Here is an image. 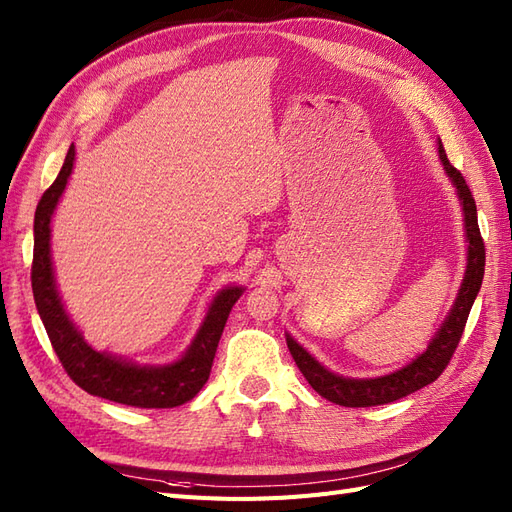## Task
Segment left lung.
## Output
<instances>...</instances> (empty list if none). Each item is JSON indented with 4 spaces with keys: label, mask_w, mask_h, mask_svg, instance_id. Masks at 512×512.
<instances>
[{
    "label": "left lung",
    "mask_w": 512,
    "mask_h": 512,
    "mask_svg": "<svg viewBox=\"0 0 512 512\" xmlns=\"http://www.w3.org/2000/svg\"><path fill=\"white\" fill-rule=\"evenodd\" d=\"M438 153H440V162L446 170V175L451 177L463 207V222H466V241H468V265H466V275H463V282L451 312H448V316L444 318L438 333L433 335L427 350L423 354H418L416 359L406 367L393 371V374L378 376V378H344V376L333 374V371H329L324 365H320L301 344H297L290 335H286L288 350L292 354L294 363H297V367L301 369V374L305 376V380L312 384V389L318 395L333 401L337 406H346V408L382 406V404H391L395 399L406 397L418 389H423V386L438 380V376L446 369V365L451 363L453 352L463 335V327H466L468 322L470 309L474 305L480 284H483L485 243H483V237H480L476 203L466 179H463L459 170L448 162L442 143H438Z\"/></svg>",
    "instance_id": "1"
}]
</instances>
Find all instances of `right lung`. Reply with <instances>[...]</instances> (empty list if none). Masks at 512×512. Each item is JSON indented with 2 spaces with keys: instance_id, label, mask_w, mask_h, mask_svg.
I'll return each mask as SVG.
<instances>
[{
  "instance_id": "add662e5",
  "label": "right lung",
  "mask_w": 512,
  "mask_h": 512,
  "mask_svg": "<svg viewBox=\"0 0 512 512\" xmlns=\"http://www.w3.org/2000/svg\"><path fill=\"white\" fill-rule=\"evenodd\" d=\"M72 166L74 145H70L57 179L42 194L34 218L32 290L46 335L68 376L89 395L134 408L181 406L196 397L209 380L228 314L243 294V288L228 286L218 292L190 348L175 363L136 365L121 356L91 348L61 303L51 260V220L72 175Z\"/></svg>"
}]
</instances>
